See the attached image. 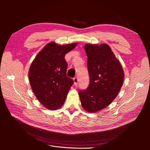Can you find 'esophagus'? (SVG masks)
<instances>
[{
  "mask_svg": "<svg viewBox=\"0 0 150 150\" xmlns=\"http://www.w3.org/2000/svg\"><path fill=\"white\" fill-rule=\"evenodd\" d=\"M73 81H74V84L75 86L78 85V77H75V78L73 79Z\"/></svg>",
  "mask_w": 150,
  "mask_h": 150,
  "instance_id": "1",
  "label": "esophagus"
}]
</instances>
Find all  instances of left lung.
I'll return each mask as SVG.
<instances>
[{
  "label": "left lung",
  "mask_w": 150,
  "mask_h": 150,
  "mask_svg": "<svg viewBox=\"0 0 150 150\" xmlns=\"http://www.w3.org/2000/svg\"><path fill=\"white\" fill-rule=\"evenodd\" d=\"M88 88L78 94L84 110L94 113L106 108L114 101L124 82L125 72L120 61L106 44H86Z\"/></svg>",
  "instance_id": "left-lung-1"
}]
</instances>
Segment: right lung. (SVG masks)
Segmentation results:
<instances>
[{"instance_id": "1", "label": "right lung", "mask_w": 150, "mask_h": 150, "mask_svg": "<svg viewBox=\"0 0 150 150\" xmlns=\"http://www.w3.org/2000/svg\"><path fill=\"white\" fill-rule=\"evenodd\" d=\"M77 45V42L64 45L49 42L36 55L30 66L28 76L31 89L47 110H59L66 101L73 81L66 75L64 57Z\"/></svg>"}]
</instances>
